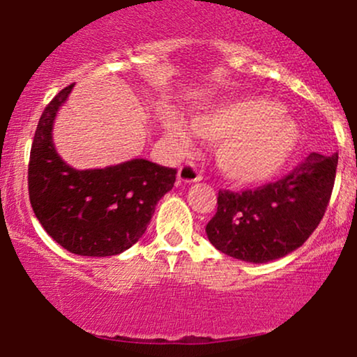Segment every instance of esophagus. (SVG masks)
Returning a JSON list of instances; mask_svg holds the SVG:
<instances>
[{
	"instance_id": "esophagus-1",
	"label": "esophagus",
	"mask_w": 357,
	"mask_h": 357,
	"mask_svg": "<svg viewBox=\"0 0 357 357\" xmlns=\"http://www.w3.org/2000/svg\"><path fill=\"white\" fill-rule=\"evenodd\" d=\"M201 179V173L197 166L191 163H184L178 171V181L179 183H197Z\"/></svg>"
}]
</instances>
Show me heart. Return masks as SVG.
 <instances>
[{"label": "heart", "mask_w": 357, "mask_h": 357, "mask_svg": "<svg viewBox=\"0 0 357 357\" xmlns=\"http://www.w3.org/2000/svg\"><path fill=\"white\" fill-rule=\"evenodd\" d=\"M280 105L270 100H242L194 114L191 126L197 137L218 142V163L237 183H264L280 171L296 143V130ZM166 133L179 150L191 146V135L173 114L163 119Z\"/></svg>", "instance_id": "b5f03b06"}]
</instances>
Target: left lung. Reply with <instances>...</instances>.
Returning a JSON list of instances; mask_svg holds the SVG:
<instances>
[{"label":"left lung","mask_w":357,"mask_h":357,"mask_svg":"<svg viewBox=\"0 0 357 357\" xmlns=\"http://www.w3.org/2000/svg\"><path fill=\"white\" fill-rule=\"evenodd\" d=\"M337 153H310L275 183L241 192L219 189L218 211L206 225L215 249L264 264L296 250L321 222L331 199Z\"/></svg>","instance_id":"left-lung-1"}]
</instances>
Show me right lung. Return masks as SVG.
Instances as JSON below:
<instances>
[{
  "label": "right lung",
  "instance_id": "add662e5",
  "mask_svg": "<svg viewBox=\"0 0 357 357\" xmlns=\"http://www.w3.org/2000/svg\"><path fill=\"white\" fill-rule=\"evenodd\" d=\"M74 84L40 115L31 146L28 189L36 218L59 245L85 257L119 255L146 231L158 201L171 191L176 169L132 160L77 171L57 155L52 123Z\"/></svg>",
  "mask_w": 357,
  "mask_h": 357
}]
</instances>
